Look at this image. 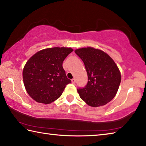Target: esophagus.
I'll return each instance as SVG.
<instances>
[{"mask_svg": "<svg viewBox=\"0 0 146 146\" xmlns=\"http://www.w3.org/2000/svg\"><path fill=\"white\" fill-rule=\"evenodd\" d=\"M72 83L73 84H74L76 83V79H72Z\"/></svg>", "mask_w": 146, "mask_h": 146, "instance_id": "34e87169", "label": "esophagus"}]
</instances>
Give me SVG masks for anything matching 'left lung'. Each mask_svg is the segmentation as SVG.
<instances>
[{
  "label": "left lung",
  "instance_id": "obj_1",
  "mask_svg": "<svg viewBox=\"0 0 146 146\" xmlns=\"http://www.w3.org/2000/svg\"><path fill=\"white\" fill-rule=\"evenodd\" d=\"M84 62L88 81L77 92L82 100L93 107L103 106L111 101L117 94L121 75L113 60L102 50L91 47L75 50Z\"/></svg>",
  "mask_w": 146,
  "mask_h": 146
}]
</instances>
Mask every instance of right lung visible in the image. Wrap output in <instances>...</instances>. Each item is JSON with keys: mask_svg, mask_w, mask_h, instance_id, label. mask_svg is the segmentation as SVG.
Returning a JSON list of instances; mask_svg holds the SVG:
<instances>
[{"mask_svg": "<svg viewBox=\"0 0 146 146\" xmlns=\"http://www.w3.org/2000/svg\"><path fill=\"white\" fill-rule=\"evenodd\" d=\"M73 51L71 48L54 47L41 50L26 62L23 82L28 94L36 102L49 104L60 97L71 81L62 64Z\"/></svg>", "mask_w": 146, "mask_h": 146, "instance_id": "add662e5", "label": "right lung"}]
</instances>
